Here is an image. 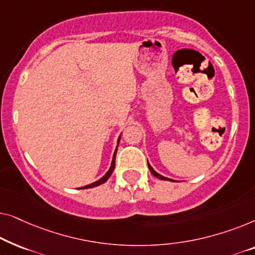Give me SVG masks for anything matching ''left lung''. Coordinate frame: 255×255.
I'll return each instance as SVG.
<instances>
[{
	"mask_svg": "<svg viewBox=\"0 0 255 255\" xmlns=\"http://www.w3.org/2000/svg\"><path fill=\"white\" fill-rule=\"evenodd\" d=\"M148 168H149V170H151V173L153 174V175H154L155 177H158V179H160V180H168V181H173V180H170V179H167V177H163L162 175H160V174L156 173L155 170L152 168V167H151V165H149V163H148Z\"/></svg>",
	"mask_w": 255,
	"mask_h": 255,
	"instance_id": "obj_1",
	"label": "left lung"
}]
</instances>
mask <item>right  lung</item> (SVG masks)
Returning a JSON list of instances; mask_svg holds the SVG:
<instances>
[{
	"label": "right lung",
	"mask_w": 255,
	"mask_h": 255,
	"mask_svg": "<svg viewBox=\"0 0 255 255\" xmlns=\"http://www.w3.org/2000/svg\"><path fill=\"white\" fill-rule=\"evenodd\" d=\"M120 139H121V137L118 138V142H120ZM116 153H117V149L116 151H115V153H114V158H113V162H111V166H110V169L108 170V173L106 174V175H104L102 179H100L99 181H96V182H94V183H92V184H88V186H86V187H83V189H87V188H94V187H97V186H100V184H102V183H104L106 182V181L109 179L110 177V175L111 174H113V172H114V169H115V159H116Z\"/></svg>",
	"instance_id": "right-lung-1"
}]
</instances>
